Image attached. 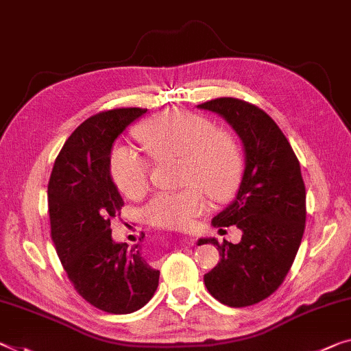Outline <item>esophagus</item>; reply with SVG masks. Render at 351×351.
<instances>
[{
	"instance_id": "1",
	"label": "esophagus",
	"mask_w": 351,
	"mask_h": 351,
	"mask_svg": "<svg viewBox=\"0 0 351 351\" xmlns=\"http://www.w3.org/2000/svg\"><path fill=\"white\" fill-rule=\"evenodd\" d=\"M185 241L188 245H193V239H185Z\"/></svg>"
}]
</instances>
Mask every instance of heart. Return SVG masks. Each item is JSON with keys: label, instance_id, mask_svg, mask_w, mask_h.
Returning a JSON list of instances; mask_svg holds the SVG:
<instances>
[{"label": "heart", "instance_id": "1", "mask_svg": "<svg viewBox=\"0 0 351 351\" xmlns=\"http://www.w3.org/2000/svg\"><path fill=\"white\" fill-rule=\"evenodd\" d=\"M138 141L157 160L179 157L180 191H160L144 206L147 223L163 229H185L207 208V196L226 202L241 179V154L234 134L213 128L201 114L161 111L136 128ZM110 172L119 191L139 197L147 191L150 161L128 147L111 154Z\"/></svg>", "mask_w": 351, "mask_h": 351}]
</instances>
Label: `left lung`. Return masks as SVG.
I'll return each instance as SVG.
<instances>
[{
	"label": "left lung",
	"mask_w": 351,
	"mask_h": 351,
	"mask_svg": "<svg viewBox=\"0 0 351 351\" xmlns=\"http://www.w3.org/2000/svg\"><path fill=\"white\" fill-rule=\"evenodd\" d=\"M197 108L218 112L245 147V172L230 206L215 228L235 224L240 243L202 239L218 246L219 262L204 274L213 298L230 307L261 303L276 292L292 268L306 226V186L300 161L278 123L250 101L219 97Z\"/></svg>",
	"instance_id": "obj_1"
}]
</instances>
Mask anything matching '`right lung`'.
Here are the masks:
<instances>
[{
    "label": "right lung",
    "mask_w": 351,
    "mask_h": 351,
    "mask_svg": "<svg viewBox=\"0 0 351 351\" xmlns=\"http://www.w3.org/2000/svg\"><path fill=\"white\" fill-rule=\"evenodd\" d=\"M147 110L116 108L97 112L75 128L53 166L48 213L69 281L89 304L110 314H132L152 298L160 271L144 261L141 245L111 239V218L123 201L111 180L114 139Z\"/></svg>",
    "instance_id": "add662e5"
}]
</instances>
